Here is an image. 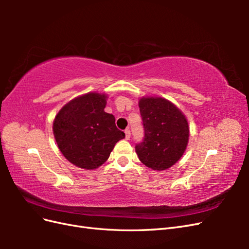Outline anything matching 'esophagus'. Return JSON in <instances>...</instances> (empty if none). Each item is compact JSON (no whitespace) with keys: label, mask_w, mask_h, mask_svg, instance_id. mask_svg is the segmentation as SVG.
Masks as SVG:
<instances>
[{"label":"esophagus","mask_w":249,"mask_h":249,"mask_svg":"<svg viewBox=\"0 0 249 249\" xmlns=\"http://www.w3.org/2000/svg\"><path fill=\"white\" fill-rule=\"evenodd\" d=\"M124 134H125V139L129 140L130 137H131V131H130L129 129H126V130L124 131Z\"/></svg>","instance_id":"34e87169"}]
</instances>
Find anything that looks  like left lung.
I'll use <instances>...</instances> for the list:
<instances>
[{"label": "left lung", "instance_id": "8db88e82", "mask_svg": "<svg viewBox=\"0 0 249 249\" xmlns=\"http://www.w3.org/2000/svg\"><path fill=\"white\" fill-rule=\"evenodd\" d=\"M144 137L135 150L139 160L154 170H165L183 156L189 138L186 117L175 105L162 97L139 101Z\"/></svg>", "mask_w": 249, "mask_h": 249}]
</instances>
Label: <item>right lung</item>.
Instances as JSON below:
<instances>
[{"instance_id": "right-lung-1", "label": "right lung", "mask_w": 249, "mask_h": 249, "mask_svg": "<svg viewBox=\"0 0 249 249\" xmlns=\"http://www.w3.org/2000/svg\"><path fill=\"white\" fill-rule=\"evenodd\" d=\"M105 107L106 95L90 92L66 104L55 117L53 131L60 152L80 168L101 166L117 141L124 138Z\"/></svg>"}]
</instances>
